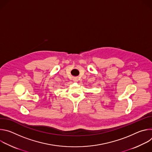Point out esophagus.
Returning a JSON list of instances; mask_svg holds the SVG:
<instances>
[{"mask_svg": "<svg viewBox=\"0 0 152 152\" xmlns=\"http://www.w3.org/2000/svg\"><path fill=\"white\" fill-rule=\"evenodd\" d=\"M73 81H74V82H77V81H78V78H77V77H74V78H73Z\"/></svg>", "mask_w": 152, "mask_h": 152, "instance_id": "obj_1", "label": "esophagus"}]
</instances>
